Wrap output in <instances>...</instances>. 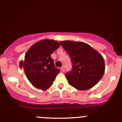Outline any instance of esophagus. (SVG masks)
Here are the masks:
<instances>
[{
  "mask_svg": "<svg viewBox=\"0 0 122 122\" xmlns=\"http://www.w3.org/2000/svg\"><path fill=\"white\" fill-rule=\"evenodd\" d=\"M61 70H62V71H65V69H64V67H62L61 68Z\"/></svg>",
  "mask_w": 122,
  "mask_h": 122,
  "instance_id": "1",
  "label": "esophagus"
}]
</instances>
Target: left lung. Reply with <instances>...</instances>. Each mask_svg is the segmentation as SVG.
<instances>
[{
  "label": "left lung",
  "instance_id": "obj_1",
  "mask_svg": "<svg viewBox=\"0 0 122 122\" xmlns=\"http://www.w3.org/2000/svg\"><path fill=\"white\" fill-rule=\"evenodd\" d=\"M73 64L72 70L66 74L68 82L78 90H87L96 85L105 72L103 56L87 43L61 41Z\"/></svg>",
  "mask_w": 122,
  "mask_h": 122
}]
</instances>
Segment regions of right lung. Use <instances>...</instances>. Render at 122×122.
I'll return each instance as SVG.
<instances>
[{
	"label": "right lung",
	"mask_w": 122,
	"mask_h": 122,
	"mask_svg": "<svg viewBox=\"0 0 122 122\" xmlns=\"http://www.w3.org/2000/svg\"><path fill=\"white\" fill-rule=\"evenodd\" d=\"M60 46V43L54 40H42L32 46L23 61L20 62L28 79L37 88L47 90L60 73L51 56Z\"/></svg>",
	"instance_id": "obj_1"
}]
</instances>
